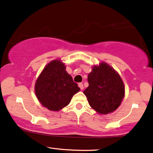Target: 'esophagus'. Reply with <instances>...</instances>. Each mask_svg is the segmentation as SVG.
<instances>
[{"mask_svg":"<svg viewBox=\"0 0 153 153\" xmlns=\"http://www.w3.org/2000/svg\"><path fill=\"white\" fill-rule=\"evenodd\" d=\"M79 86L81 90L84 89V85H83L82 83H79Z\"/></svg>","mask_w":153,"mask_h":153,"instance_id":"34e87169","label":"esophagus"}]
</instances>
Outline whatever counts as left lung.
<instances>
[{
  "instance_id": "left-lung-1",
  "label": "left lung",
  "mask_w": 153,
  "mask_h": 153,
  "mask_svg": "<svg viewBox=\"0 0 153 153\" xmlns=\"http://www.w3.org/2000/svg\"><path fill=\"white\" fill-rule=\"evenodd\" d=\"M88 82L84 94L92 108L101 114H108L118 108L125 96V88L114 68L105 62L94 66L88 75Z\"/></svg>"
}]
</instances>
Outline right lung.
I'll return each mask as SVG.
<instances>
[{
  "label": "right lung",
  "mask_w": 153,
  "mask_h": 153,
  "mask_svg": "<svg viewBox=\"0 0 153 153\" xmlns=\"http://www.w3.org/2000/svg\"><path fill=\"white\" fill-rule=\"evenodd\" d=\"M80 88L66 71L59 59L50 62L44 68L35 82L37 99L50 111H59L70 103L71 98Z\"/></svg>",
  "instance_id": "obj_1"
}]
</instances>
